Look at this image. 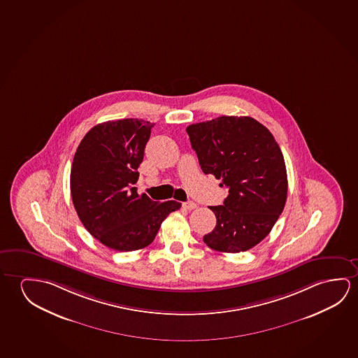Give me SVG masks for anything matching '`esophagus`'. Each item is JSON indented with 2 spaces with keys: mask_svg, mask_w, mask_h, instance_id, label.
Listing matches in <instances>:
<instances>
[{
  "mask_svg": "<svg viewBox=\"0 0 358 358\" xmlns=\"http://www.w3.org/2000/svg\"><path fill=\"white\" fill-rule=\"evenodd\" d=\"M182 207L187 209V210H192V209L197 208V204L192 202V201H189V202H185V203L182 204Z\"/></svg>",
  "mask_w": 358,
  "mask_h": 358,
  "instance_id": "34e87169",
  "label": "esophagus"
}]
</instances>
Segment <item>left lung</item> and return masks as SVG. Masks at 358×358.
<instances>
[{
  "mask_svg": "<svg viewBox=\"0 0 358 358\" xmlns=\"http://www.w3.org/2000/svg\"><path fill=\"white\" fill-rule=\"evenodd\" d=\"M206 175L229 188L203 242L222 253H239L262 242L281 215L287 196L285 161L271 132L250 116H220L186 129Z\"/></svg>",
  "mask_w": 358,
  "mask_h": 358,
  "instance_id": "8db88e82",
  "label": "left lung"
}]
</instances>
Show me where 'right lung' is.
<instances>
[{
  "label": "right lung",
  "mask_w": 358,
  "mask_h": 358,
  "mask_svg": "<svg viewBox=\"0 0 358 358\" xmlns=\"http://www.w3.org/2000/svg\"><path fill=\"white\" fill-rule=\"evenodd\" d=\"M152 127L138 119L101 122L87 132L74 155V208L85 229L114 250L148 247L166 217L181 208L180 202H155L134 187Z\"/></svg>",
  "instance_id": "obj_1"
}]
</instances>
